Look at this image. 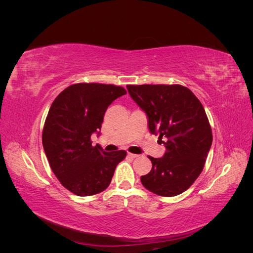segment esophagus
<instances>
[{
  "label": "esophagus",
  "mask_w": 253,
  "mask_h": 253,
  "mask_svg": "<svg viewBox=\"0 0 253 253\" xmlns=\"http://www.w3.org/2000/svg\"><path fill=\"white\" fill-rule=\"evenodd\" d=\"M127 156H128L129 158H136V157H138V155H137V154H133V153H127Z\"/></svg>",
  "instance_id": "1"
}]
</instances>
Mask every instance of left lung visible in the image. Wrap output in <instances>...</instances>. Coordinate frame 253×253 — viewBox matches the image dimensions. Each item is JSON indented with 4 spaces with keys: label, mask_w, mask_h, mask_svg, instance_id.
I'll list each match as a JSON object with an SVG mask.
<instances>
[{
    "label": "left lung",
    "mask_w": 253,
    "mask_h": 253,
    "mask_svg": "<svg viewBox=\"0 0 253 253\" xmlns=\"http://www.w3.org/2000/svg\"><path fill=\"white\" fill-rule=\"evenodd\" d=\"M133 100L148 117L151 134L158 135L166 152L149 156L152 170L140 177L145 189L160 196H176L202 173L212 144V131L203 104L178 84L126 85Z\"/></svg>",
    "instance_id": "1"
}]
</instances>
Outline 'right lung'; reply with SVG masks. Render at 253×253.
<instances>
[{
    "label": "right lung",
    "mask_w": 253,
    "mask_h": 253,
    "mask_svg": "<svg viewBox=\"0 0 253 253\" xmlns=\"http://www.w3.org/2000/svg\"><path fill=\"white\" fill-rule=\"evenodd\" d=\"M126 90L113 84L78 83L58 95L48 111L42 143L53 174L78 196H89L109 187L124 150L108 153L90 136H99L109 105Z\"/></svg>",
    "instance_id": "add662e5"
}]
</instances>
